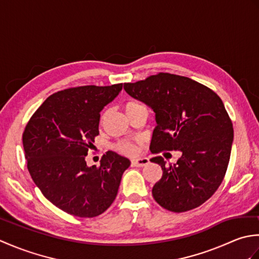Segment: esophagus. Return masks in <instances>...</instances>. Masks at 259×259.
<instances>
[{"mask_svg":"<svg viewBox=\"0 0 259 259\" xmlns=\"http://www.w3.org/2000/svg\"><path fill=\"white\" fill-rule=\"evenodd\" d=\"M149 163V159L148 158H134L131 159V164L135 167H144L146 164Z\"/></svg>","mask_w":259,"mask_h":259,"instance_id":"obj_1","label":"esophagus"}]
</instances>
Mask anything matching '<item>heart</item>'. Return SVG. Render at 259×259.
<instances>
[{
    "instance_id": "b5f03b06",
    "label": "heart",
    "mask_w": 259,
    "mask_h": 259,
    "mask_svg": "<svg viewBox=\"0 0 259 259\" xmlns=\"http://www.w3.org/2000/svg\"><path fill=\"white\" fill-rule=\"evenodd\" d=\"M138 106H140V103L136 102V101H126L123 104V109H124V111L126 113V112H129L131 109H134V108L138 107ZM107 114H108L107 111H103L101 113V115H100V122L101 123L107 119ZM115 149H117L119 152L123 153V155L133 156L137 152L138 147H137L136 142H133V141H121V142H119V144L115 145Z\"/></svg>"
}]
</instances>
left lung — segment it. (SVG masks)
<instances>
[{"mask_svg": "<svg viewBox=\"0 0 259 259\" xmlns=\"http://www.w3.org/2000/svg\"><path fill=\"white\" fill-rule=\"evenodd\" d=\"M123 88L156 113L151 152H181L175 167L161 156L151 159L162 169L152 187L155 200L174 212L199 207L223 183L232 151L233 122L222 99L199 82L166 72Z\"/></svg>", "mask_w": 259, "mask_h": 259, "instance_id": "1", "label": "left lung"}]
</instances>
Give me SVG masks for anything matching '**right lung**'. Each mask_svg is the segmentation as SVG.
<instances>
[{"mask_svg": "<svg viewBox=\"0 0 259 259\" xmlns=\"http://www.w3.org/2000/svg\"><path fill=\"white\" fill-rule=\"evenodd\" d=\"M122 83L73 87L53 93L32 114L22 135L27 170L47 199L64 212L92 218L111 206L130 161L107 151L99 167L85 156L99 135L100 111Z\"/></svg>", "mask_w": 259, "mask_h": 259, "instance_id": "add662e5", "label": "right lung"}]
</instances>
